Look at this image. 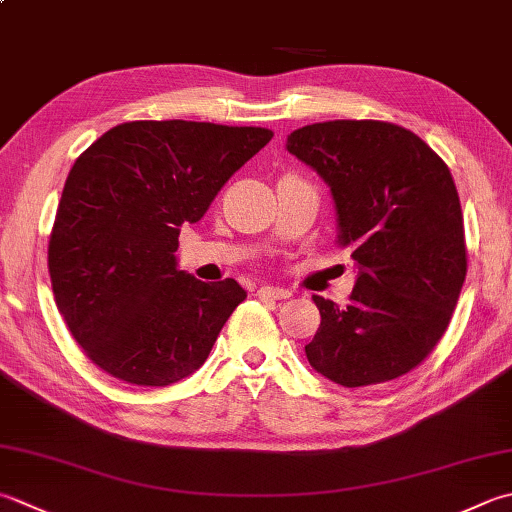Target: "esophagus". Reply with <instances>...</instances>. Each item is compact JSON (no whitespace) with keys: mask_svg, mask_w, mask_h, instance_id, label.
Returning <instances> with one entry per match:
<instances>
[{"mask_svg":"<svg viewBox=\"0 0 512 512\" xmlns=\"http://www.w3.org/2000/svg\"><path fill=\"white\" fill-rule=\"evenodd\" d=\"M259 297H266V299H288L290 297V290L288 288H279V286H262L257 290Z\"/></svg>","mask_w":512,"mask_h":512,"instance_id":"34e87169","label":"esophagus"}]
</instances>
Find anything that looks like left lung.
Listing matches in <instances>:
<instances>
[{"mask_svg":"<svg viewBox=\"0 0 512 512\" xmlns=\"http://www.w3.org/2000/svg\"><path fill=\"white\" fill-rule=\"evenodd\" d=\"M286 150L330 186L337 244L357 264L348 306L313 295L310 366L346 388L406 375L446 333L466 279L453 175L424 139L375 119L297 128Z\"/></svg>","mask_w":512,"mask_h":512,"instance_id":"1","label":"left lung"}]
</instances>
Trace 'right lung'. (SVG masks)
<instances>
[{
    "label": "right lung",
    "instance_id": "add662e5",
    "mask_svg": "<svg viewBox=\"0 0 512 512\" xmlns=\"http://www.w3.org/2000/svg\"><path fill=\"white\" fill-rule=\"evenodd\" d=\"M270 139L273 130L255 126L126 122L75 159L48 273L59 313L93 364L126 384L170 386L206 362L246 290L179 270V230L199 222Z\"/></svg>",
    "mask_w": 512,
    "mask_h": 512
}]
</instances>
